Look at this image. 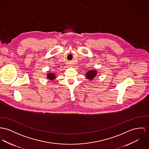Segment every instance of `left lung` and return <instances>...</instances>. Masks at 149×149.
I'll use <instances>...</instances> for the list:
<instances>
[{
  "label": "left lung",
  "instance_id": "obj_1",
  "mask_svg": "<svg viewBox=\"0 0 149 149\" xmlns=\"http://www.w3.org/2000/svg\"><path fill=\"white\" fill-rule=\"evenodd\" d=\"M97 74V71L96 70H89L86 73V79L89 80H92L96 77Z\"/></svg>",
  "mask_w": 149,
  "mask_h": 149
}]
</instances>
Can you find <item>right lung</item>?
Wrapping results in <instances>:
<instances>
[{"mask_svg":"<svg viewBox=\"0 0 149 149\" xmlns=\"http://www.w3.org/2000/svg\"><path fill=\"white\" fill-rule=\"evenodd\" d=\"M47 78L48 79L50 80H54L56 78V73H53V72H50V73H47Z\"/></svg>","mask_w":149,"mask_h":149,"instance_id":"add662e5","label":"right lung"}]
</instances>
